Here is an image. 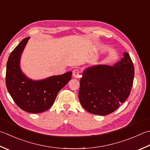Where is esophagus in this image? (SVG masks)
<instances>
[{"label":"esophagus","instance_id":"34e87169","mask_svg":"<svg viewBox=\"0 0 150 150\" xmlns=\"http://www.w3.org/2000/svg\"><path fill=\"white\" fill-rule=\"evenodd\" d=\"M73 77H75L76 79L80 78L81 77L80 70L78 69H75L73 71Z\"/></svg>","mask_w":150,"mask_h":150}]
</instances>
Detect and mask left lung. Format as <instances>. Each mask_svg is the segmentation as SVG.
<instances>
[{"label": "left lung", "mask_w": 150, "mask_h": 150, "mask_svg": "<svg viewBox=\"0 0 150 150\" xmlns=\"http://www.w3.org/2000/svg\"><path fill=\"white\" fill-rule=\"evenodd\" d=\"M134 75L130 56L113 66L97 65L84 70L80 81L79 101L90 113L105 116L113 112L129 96Z\"/></svg>", "instance_id": "8db88e82"}]
</instances>
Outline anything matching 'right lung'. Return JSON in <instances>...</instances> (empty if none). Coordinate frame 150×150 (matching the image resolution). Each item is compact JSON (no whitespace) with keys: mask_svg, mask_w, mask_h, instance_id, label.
<instances>
[{"mask_svg":"<svg viewBox=\"0 0 150 150\" xmlns=\"http://www.w3.org/2000/svg\"><path fill=\"white\" fill-rule=\"evenodd\" d=\"M30 37L23 39L9 56L6 84L9 93L19 108L26 112L40 113L54 103L59 91L71 80L72 72L33 81L20 68V58Z\"/></svg>","mask_w":150,"mask_h":150,"instance_id":"1","label":"right lung"}]
</instances>
